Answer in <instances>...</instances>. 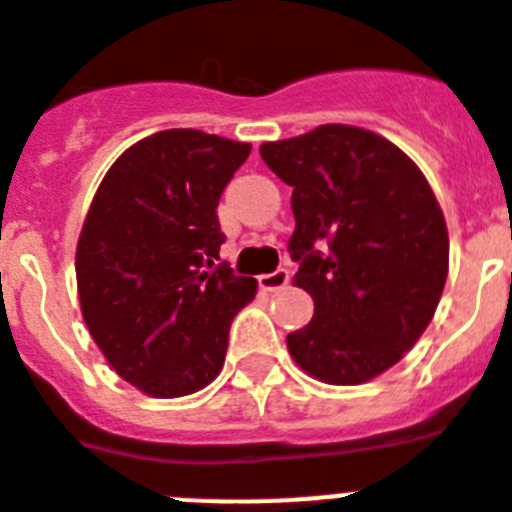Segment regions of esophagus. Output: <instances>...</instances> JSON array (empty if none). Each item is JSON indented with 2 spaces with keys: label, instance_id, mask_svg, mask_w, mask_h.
I'll list each match as a JSON object with an SVG mask.
<instances>
[{
  "label": "esophagus",
  "instance_id": "1",
  "mask_svg": "<svg viewBox=\"0 0 512 512\" xmlns=\"http://www.w3.org/2000/svg\"><path fill=\"white\" fill-rule=\"evenodd\" d=\"M287 282H290V272H287V269H277V272L261 274L259 277V287L264 292L282 290V287H287Z\"/></svg>",
  "mask_w": 512,
  "mask_h": 512
}]
</instances>
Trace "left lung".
Listing matches in <instances>:
<instances>
[{
    "mask_svg": "<svg viewBox=\"0 0 512 512\" xmlns=\"http://www.w3.org/2000/svg\"><path fill=\"white\" fill-rule=\"evenodd\" d=\"M292 186L295 285L313 298L308 326L287 334L316 381L357 386L417 344L448 277V227L422 170L375 131L323 124L261 144Z\"/></svg>",
    "mask_w": 512,
    "mask_h": 512,
    "instance_id": "left-lung-1",
    "label": "left lung"
}]
</instances>
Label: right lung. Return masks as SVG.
I'll return each instance as SVG.
<instances>
[{
	"instance_id": "right-lung-1",
	"label": "right lung",
	"mask_w": 512,
	"mask_h": 512,
	"mask_svg": "<svg viewBox=\"0 0 512 512\" xmlns=\"http://www.w3.org/2000/svg\"><path fill=\"white\" fill-rule=\"evenodd\" d=\"M251 144L196 129L139 139L108 168L77 240L87 331L116 373L155 399L220 375L256 279L220 264L217 204Z\"/></svg>"
}]
</instances>
